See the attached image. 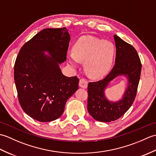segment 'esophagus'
<instances>
[{"label": "esophagus", "instance_id": "obj_1", "mask_svg": "<svg viewBox=\"0 0 156 156\" xmlns=\"http://www.w3.org/2000/svg\"><path fill=\"white\" fill-rule=\"evenodd\" d=\"M79 86L81 88H87L88 87V81L84 78H81L79 82Z\"/></svg>", "mask_w": 156, "mask_h": 156}]
</instances>
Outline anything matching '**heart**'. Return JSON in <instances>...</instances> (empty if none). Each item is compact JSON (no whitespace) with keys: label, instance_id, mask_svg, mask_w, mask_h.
I'll list each match as a JSON object with an SVG mask.
<instances>
[{"label":"heart","instance_id":"obj_1","mask_svg":"<svg viewBox=\"0 0 156 156\" xmlns=\"http://www.w3.org/2000/svg\"><path fill=\"white\" fill-rule=\"evenodd\" d=\"M73 54L68 55L69 64L77 67L79 61H84L90 76L99 77L110 69L115 54V47L111 41L101 40L92 36L79 38L72 47Z\"/></svg>","mask_w":156,"mask_h":156}]
</instances>
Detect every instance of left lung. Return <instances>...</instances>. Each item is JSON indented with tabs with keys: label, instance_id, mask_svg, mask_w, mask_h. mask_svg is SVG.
Masks as SVG:
<instances>
[{
	"label": "left lung",
	"instance_id": "left-lung-1",
	"mask_svg": "<svg viewBox=\"0 0 156 156\" xmlns=\"http://www.w3.org/2000/svg\"><path fill=\"white\" fill-rule=\"evenodd\" d=\"M116 46L115 64L102 80L89 82L88 86V112L95 120L111 122L122 117L135 100L140 82L141 64L137 51L131 45L114 35ZM119 75L128 78V87L123 98L117 102L108 101L104 90L109 82Z\"/></svg>",
	"mask_w": 156,
	"mask_h": 156
}]
</instances>
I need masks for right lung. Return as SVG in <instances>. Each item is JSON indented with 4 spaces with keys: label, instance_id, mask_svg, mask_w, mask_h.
<instances>
[{
    "label": "right lung",
    "instance_id": "add662e5",
    "mask_svg": "<svg viewBox=\"0 0 156 156\" xmlns=\"http://www.w3.org/2000/svg\"><path fill=\"white\" fill-rule=\"evenodd\" d=\"M69 40L66 27L43 29L23 45L16 57L14 78L19 103L38 121L58 119L78 89L79 79L64 76L59 66L66 60Z\"/></svg>",
    "mask_w": 156,
    "mask_h": 156
}]
</instances>
